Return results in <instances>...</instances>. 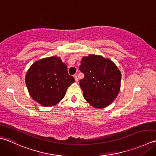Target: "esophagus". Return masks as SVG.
Segmentation results:
<instances>
[{
  "label": "esophagus",
  "mask_w": 156,
  "mask_h": 156,
  "mask_svg": "<svg viewBox=\"0 0 156 156\" xmlns=\"http://www.w3.org/2000/svg\"><path fill=\"white\" fill-rule=\"evenodd\" d=\"M74 78H75V81H78V77H77V75H74Z\"/></svg>",
  "instance_id": "esophagus-1"
}]
</instances>
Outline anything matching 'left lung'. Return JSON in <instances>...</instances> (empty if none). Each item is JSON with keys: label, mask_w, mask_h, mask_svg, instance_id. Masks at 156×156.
<instances>
[{"label": "left lung", "mask_w": 156, "mask_h": 156, "mask_svg": "<svg viewBox=\"0 0 156 156\" xmlns=\"http://www.w3.org/2000/svg\"><path fill=\"white\" fill-rule=\"evenodd\" d=\"M79 70L84 78L79 81L87 102L96 108H104L118 96L121 73L116 65L108 58L90 55L83 57Z\"/></svg>", "instance_id": "1"}]
</instances>
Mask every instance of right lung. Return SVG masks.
Masks as SVG:
<instances>
[{
    "label": "right lung",
    "mask_w": 156,
    "mask_h": 156,
    "mask_svg": "<svg viewBox=\"0 0 156 156\" xmlns=\"http://www.w3.org/2000/svg\"><path fill=\"white\" fill-rule=\"evenodd\" d=\"M74 81L73 77L68 73L67 66L57 56L37 60L25 76L30 96L45 107L58 104Z\"/></svg>",
    "instance_id": "add662e5"
}]
</instances>
